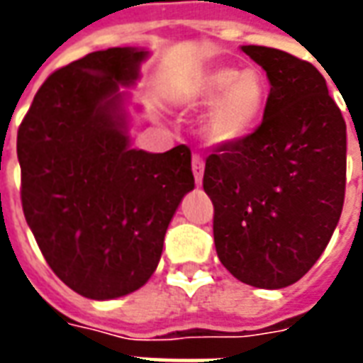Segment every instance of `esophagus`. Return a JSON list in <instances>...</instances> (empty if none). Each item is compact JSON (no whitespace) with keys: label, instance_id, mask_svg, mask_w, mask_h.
Returning <instances> with one entry per match:
<instances>
[{"label":"esophagus","instance_id":"esophagus-1","mask_svg":"<svg viewBox=\"0 0 363 363\" xmlns=\"http://www.w3.org/2000/svg\"><path fill=\"white\" fill-rule=\"evenodd\" d=\"M192 173H194L196 184H202V177H204V159H202V155H198V153L192 155Z\"/></svg>","mask_w":363,"mask_h":363}]
</instances>
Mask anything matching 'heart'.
Here are the masks:
<instances>
[{"label":"heart","instance_id":"1","mask_svg":"<svg viewBox=\"0 0 363 363\" xmlns=\"http://www.w3.org/2000/svg\"><path fill=\"white\" fill-rule=\"evenodd\" d=\"M194 96L210 103L204 116V134L212 143H235L257 126L264 101L267 85L257 69L221 66L200 75Z\"/></svg>","mask_w":363,"mask_h":363}]
</instances>
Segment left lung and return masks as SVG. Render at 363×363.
<instances>
[{
    "mask_svg": "<svg viewBox=\"0 0 363 363\" xmlns=\"http://www.w3.org/2000/svg\"><path fill=\"white\" fill-rule=\"evenodd\" d=\"M270 82L252 134L206 159L221 264L243 284L278 289L317 262L340 220L346 122L317 67L288 52L241 46Z\"/></svg>",
    "mask_w": 363,
    "mask_h": 363,
    "instance_id": "1",
    "label": "left lung"
}]
</instances>
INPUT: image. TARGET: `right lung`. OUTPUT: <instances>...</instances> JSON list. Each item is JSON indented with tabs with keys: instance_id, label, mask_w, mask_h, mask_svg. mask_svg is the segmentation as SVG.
Listing matches in <instances>:
<instances>
[{
	"instance_id": "obj_1",
	"label": "right lung",
	"mask_w": 363,
	"mask_h": 363,
	"mask_svg": "<svg viewBox=\"0 0 363 363\" xmlns=\"http://www.w3.org/2000/svg\"><path fill=\"white\" fill-rule=\"evenodd\" d=\"M147 54L91 52L36 91L17 132L21 204L48 267L91 299L142 288L155 272L169 221L194 189L189 145L130 147L120 85Z\"/></svg>"
}]
</instances>
